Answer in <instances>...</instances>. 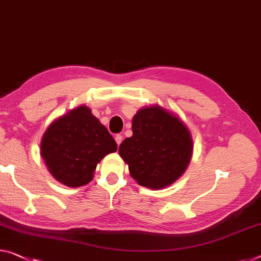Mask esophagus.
<instances>
[{
  "mask_svg": "<svg viewBox=\"0 0 261 261\" xmlns=\"http://www.w3.org/2000/svg\"><path fill=\"white\" fill-rule=\"evenodd\" d=\"M114 139H115V142H117V144L118 146H120V143L122 142V135H120V134H117L114 136Z\"/></svg>",
  "mask_w": 261,
  "mask_h": 261,
  "instance_id": "esophagus-1",
  "label": "esophagus"
}]
</instances>
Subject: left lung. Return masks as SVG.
Returning a JSON list of instances; mask_svg holds the SVG:
<instances>
[{"instance_id": "8db88e82", "label": "left lung", "mask_w": 261, "mask_h": 261, "mask_svg": "<svg viewBox=\"0 0 261 261\" xmlns=\"http://www.w3.org/2000/svg\"><path fill=\"white\" fill-rule=\"evenodd\" d=\"M132 130L133 135L119 147L132 177L150 189L174 183L192 154V140L184 123L160 106H153L138 112Z\"/></svg>"}]
</instances>
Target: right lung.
I'll return each mask as SVG.
<instances>
[{
    "label": "right lung",
    "mask_w": 261,
    "mask_h": 261,
    "mask_svg": "<svg viewBox=\"0 0 261 261\" xmlns=\"http://www.w3.org/2000/svg\"><path fill=\"white\" fill-rule=\"evenodd\" d=\"M117 149L113 136L86 106L56 120L41 143L42 158L49 171L71 188L89 183L98 162Z\"/></svg>",
    "instance_id": "right-lung-1"
}]
</instances>
